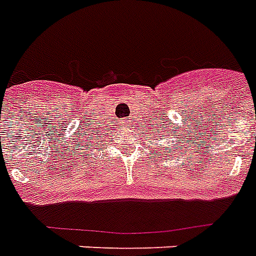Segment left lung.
Wrapping results in <instances>:
<instances>
[{
	"instance_id": "1",
	"label": "left lung",
	"mask_w": 256,
	"mask_h": 256,
	"mask_svg": "<svg viewBox=\"0 0 256 256\" xmlns=\"http://www.w3.org/2000/svg\"><path fill=\"white\" fill-rule=\"evenodd\" d=\"M169 149H170V148H169Z\"/></svg>"
}]
</instances>
